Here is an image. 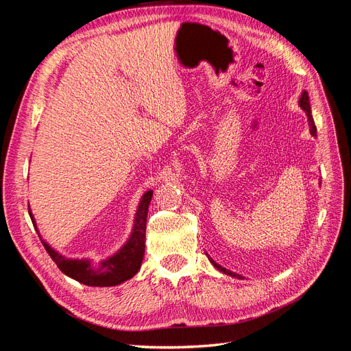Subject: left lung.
<instances>
[{
  "instance_id": "left-lung-1",
  "label": "left lung",
  "mask_w": 351,
  "mask_h": 351,
  "mask_svg": "<svg viewBox=\"0 0 351 351\" xmlns=\"http://www.w3.org/2000/svg\"><path fill=\"white\" fill-rule=\"evenodd\" d=\"M299 104H300V107H302V108L306 111V114H307V119H309V127H311V133H312V136H316V125H315L313 117H312V111H311L309 95H307V92H306V90L302 93V97H300V101H299ZM209 259H210V258H209ZM210 262H212V265H214V267H215L217 269H219L221 272L228 274V275H231V277L241 278L240 275H237V274H234V272H231V271H228V269H226V268H222L221 265H218L215 261H212V259H210Z\"/></svg>"
}]
</instances>
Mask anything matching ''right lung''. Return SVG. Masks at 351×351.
<instances>
[{"mask_svg":"<svg viewBox=\"0 0 351 351\" xmlns=\"http://www.w3.org/2000/svg\"><path fill=\"white\" fill-rule=\"evenodd\" d=\"M152 195L154 192L149 190V192H146L143 195L141 200L139 209L136 212L134 230L132 232L130 240L127 241L114 256L104 261L101 265H92L86 259H67L54 249H51L49 244H47L42 239L40 241L44 244V247L47 249L51 259L54 261L57 267L61 269V272H64L76 281L92 287H110L121 284L132 278L134 274H137L142 265V259L145 254L146 217ZM29 215L32 218V222L35 224L34 217L30 214V209Z\"/></svg>","mask_w":351,"mask_h":351,"instance_id":"add662e5","label":"right lung"}]
</instances>
